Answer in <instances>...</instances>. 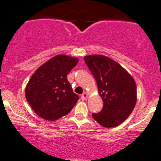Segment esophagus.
Listing matches in <instances>:
<instances>
[{"label":"esophagus","instance_id":"esophagus-1","mask_svg":"<svg viewBox=\"0 0 161 161\" xmlns=\"http://www.w3.org/2000/svg\"><path fill=\"white\" fill-rule=\"evenodd\" d=\"M87 97H88L87 93H84L82 95H81V99H82L83 100H86V98H87Z\"/></svg>","mask_w":161,"mask_h":161}]
</instances>
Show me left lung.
<instances>
[{
    "instance_id": "1",
    "label": "left lung",
    "mask_w": 161,
    "mask_h": 161,
    "mask_svg": "<svg viewBox=\"0 0 161 161\" xmlns=\"http://www.w3.org/2000/svg\"><path fill=\"white\" fill-rule=\"evenodd\" d=\"M84 61L97 81L103 101L102 110L92 116L105 128L119 125L129 116L136 104L134 78L119 63L104 55H86Z\"/></svg>"
}]
</instances>
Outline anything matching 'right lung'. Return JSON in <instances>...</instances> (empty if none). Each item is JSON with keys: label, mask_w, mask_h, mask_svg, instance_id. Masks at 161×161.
<instances>
[{"label": "right lung", "mask_w": 161, "mask_h": 161, "mask_svg": "<svg viewBox=\"0 0 161 161\" xmlns=\"http://www.w3.org/2000/svg\"><path fill=\"white\" fill-rule=\"evenodd\" d=\"M78 58L65 55L52 58L34 72L25 89L27 102L36 114L55 121L68 114L79 100L67 79Z\"/></svg>", "instance_id": "1"}]
</instances>
